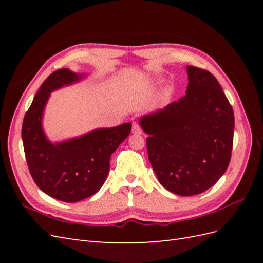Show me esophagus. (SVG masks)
Returning a JSON list of instances; mask_svg holds the SVG:
<instances>
[{"label": "esophagus", "mask_w": 263, "mask_h": 263, "mask_svg": "<svg viewBox=\"0 0 263 263\" xmlns=\"http://www.w3.org/2000/svg\"><path fill=\"white\" fill-rule=\"evenodd\" d=\"M133 134L135 135H141L142 134V129L141 127L138 124H133V129H132Z\"/></svg>", "instance_id": "obj_1"}]
</instances>
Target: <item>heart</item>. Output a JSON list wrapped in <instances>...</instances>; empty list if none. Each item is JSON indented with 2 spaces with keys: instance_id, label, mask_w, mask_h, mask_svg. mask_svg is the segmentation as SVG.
Segmentation results:
<instances>
[{
  "instance_id": "obj_1",
  "label": "heart",
  "mask_w": 263,
  "mask_h": 263,
  "mask_svg": "<svg viewBox=\"0 0 263 263\" xmlns=\"http://www.w3.org/2000/svg\"><path fill=\"white\" fill-rule=\"evenodd\" d=\"M169 95H170V91H169V90H166V91H165V93H164V98H168Z\"/></svg>"
}]
</instances>
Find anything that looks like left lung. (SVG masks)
I'll use <instances>...</instances> for the list:
<instances>
[{
  "mask_svg": "<svg viewBox=\"0 0 263 263\" xmlns=\"http://www.w3.org/2000/svg\"><path fill=\"white\" fill-rule=\"evenodd\" d=\"M186 73L184 97L139 118L159 182L181 196L203 193L225 173L235 128L233 107L216 78L192 66Z\"/></svg>",
  "mask_w": 263,
  "mask_h": 263,
  "instance_id": "8db88e82",
  "label": "left lung"
}]
</instances>
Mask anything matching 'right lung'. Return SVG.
Masks as SVG:
<instances>
[{"instance_id":"1","label":"right lung","mask_w":263,"mask_h":263,"mask_svg":"<svg viewBox=\"0 0 263 263\" xmlns=\"http://www.w3.org/2000/svg\"><path fill=\"white\" fill-rule=\"evenodd\" d=\"M84 78L67 68L54 71L36 93L22 126L26 161L37 186L47 195L68 203L99 192L109 172L110 156L132 130V124L125 123L59 142L47 138L43 116L51 92Z\"/></svg>"}]
</instances>
